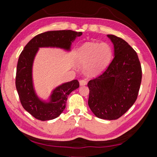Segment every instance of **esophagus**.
Listing matches in <instances>:
<instances>
[{"mask_svg": "<svg viewBox=\"0 0 157 157\" xmlns=\"http://www.w3.org/2000/svg\"><path fill=\"white\" fill-rule=\"evenodd\" d=\"M87 84V82L86 79H80L79 80V84L80 86H84V85H86Z\"/></svg>", "mask_w": 157, "mask_h": 157, "instance_id": "34e87169", "label": "esophagus"}]
</instances>
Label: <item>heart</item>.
I'll return each instance as SVG.
<instances>
[{"mask_svg": "<svg viewBox=\"0 0 157 157\" xmlns=\"http://www.w3.org/2000/svg\"><path fill=\"white\" fill-rule=\"evenodd\" d=\"M112 50L109 45L102 43H86L79 48L77 61L82 66H88L89 74L95 75L104 70L109 63Z\"/></svg>", "mask_w": 157, "mask_h": 157, "instance_id": "heart-1", "label": "heart"}]
</instances>
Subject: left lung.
<instances>
[{"label":"left lung","mask_w":157,"mask_h":157,"mask_svg":"<svg viewBox=\"0 0 157 157\" xmlns=\"http://www.w3.org/2000/svg\"><path fill=\"white\" fill-rule=\"evenodd\" d=\"M114 57L102 75L89 82L88 104L98 118L116 120L134 105L139 94L142 70L136 51L113 34Z\"/></svg>","instance_id":"left-lung-1"}]
</instances>
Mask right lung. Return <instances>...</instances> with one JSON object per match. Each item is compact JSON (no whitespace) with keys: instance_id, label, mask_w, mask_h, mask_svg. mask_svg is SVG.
I'll use <instances>...</instances> for the list:
<instances>
[{"instance_id":"add662e5","label":"right lung","mask_w":157,"mask_h":157,"mask_svg":"<svg viewBox=\"0 0 157 157\" xmlns=\"http://www.w3.org/2000/svg\"><path fill=\"white\" fill-rule=\"evenodd\" d=\"M82 34V32L73 30L46 32L32 39L21 52L17 63L16 88L23 107L36 119L45 121L57 118L64 110L68 95L79 86L77 79L66 82L53 90L48 101L40 99L33 80V62L39 48H58L70 51L71 44Z\"/></svg>"}]
</instances>
